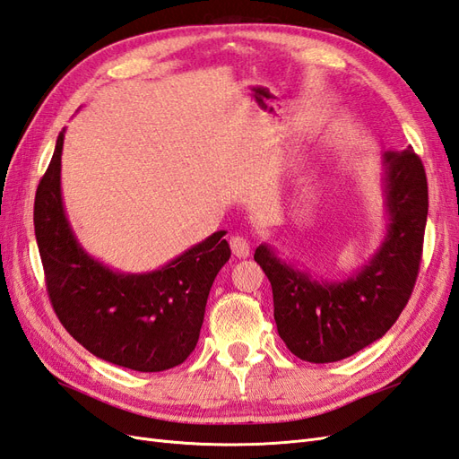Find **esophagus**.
<instances>
[{"mask_svg": "<svg viewBox=\"0 0 459 459\" xmlns=\"http://www.w3.org/2000/svg\"><path fill=\"white\" fill-rule=\"evenodd\" d=\"M230 247H231V253L238 256V258H247L251 253V245L241 235H233L230 239Z\"/></svg>", "mask_w": 459, "mask_h": 459, "instance_id": "34e87169", "label": "esophagus"}]
</instances>
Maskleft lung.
Segmentation results:
<instances>
[{
  "instance_id": "left-lung-1",
  "label": "left lung",
  "mask_w": 459,
  "mask_h": 459,
  "mask_svg": "<svg viewBox=\"0 0 459 459\" xmlns=\"http://www.w3.org/2000/svg\"><path fill=\"white\" fill-rule=\"evenodd\" d=\"M390 218L380 249L342 281H318L258 245L255 260L274 295V320L288 350L308 363H333L386 333L415 288L429 212L427 173L407 146L382 156Z\"/></svg>"
}]
</instances>
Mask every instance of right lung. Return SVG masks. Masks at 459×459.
<instances>
[{
    "mask_svg": "<svg viewBox=\"0 0 459 459\" xmlns=\"http://www.w3.org/2000/svg\"><path fill=\"white\" fill-rule=\"evenodd\" d=\"M59 133L34 199V233L49 301L82 348L108 363L141 373L181 365L196 342L214 278L230 260L216 231L148 274H121L86 255L61 201Z\"/></svg>",
    "mask_w": 459,
    "mask_h": 459,
    "instance_id": "obj_1",
    "label": "right lung"
}]
</instances>
